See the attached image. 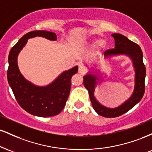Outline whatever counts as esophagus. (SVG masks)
Wrapping results in <instances>:
<instances>
[{"label":"esophagus","instance_id":"obj_1","mask_svg":"<svg viewBox=\"0 0 152 152\" xmlns=\"http://www.w3.org/2000/svg\"><path fill=\"white\" fill-rule=\"evenodd\" d=\"M78 72L81 74H85L86 73V69L83 66L79 65L78 66Z\"/></svg>","mask_w":152,"mask_h":152}]
</instances>
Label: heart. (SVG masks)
I'll use <instances>...</instances> for the list:
<instances>
[{
	"label": "heart",
	"instance_id": "heart-1",
	"mask_svg": "<svg viewBox=\"0 0 152 152\" xmlns=\"http://www.w3.org/2000/svg\"><path fill=\"white\" fill-rule=\"evenodd\" d=\"M89 45L92 47H98L100 46H106V43H104V40L101 39V38H93L90 41Z\"/></svg>",
	"mask_w": 152,
	"mask_h": 152
}]
</instances>
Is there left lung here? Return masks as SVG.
Listing matches in <instances>:
<instances>
[{"label":"left lung","mask_w":152,"mask_h":152,"mask_svg":"<svg viewBox=\"0 0 152 152\" xmlns=\"http://www.w3.org/2000/svg\"><path fill=\"white\" fill-rule=\"evenodd\" d=\"M111 36L115 41V48L106 50L104 53V58H109L116 56L125 55L132 61L135 71L134 76V91L129 99L116 108H108L101 104L96 99L94 91L99 81L98 74H95L93 71H89L88 74L83 76V85L88 90L90 100L91 102L94 109L100 116L106 118H114L125 114L136 104L141 101L145 91L146 68L143 62V53L142 49L137 43L132 42L128 38L119 34H113ZM98 74L100 75V73Z\"/></svg>","instance_id":"1"}]
</instances>
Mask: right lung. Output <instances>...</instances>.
I'll use <instances>...</instances> for the list:
<instances>
[{
    "label": "right lung",
    "instance_id": "add662e5",
    "mask_svg": "<svg viewBox=\"0 0 152 152\" xmlns=\"http://www.w3.org/2000/svg\"><path fill=\"white\" fill-rule=\"evenodd\" d=\"M43 37L56 41L55 33L34 31L24 35L10 50L7 78L18 104L29 114L40 117L56 116L62 111L70 93L71 78L78 71V66L61 73L50 84L38 86L26 80L18 66V56L29 38Z\"/></svg>",
    "mask_w": 152,
    "mask_h": 152
}]
</instances>
